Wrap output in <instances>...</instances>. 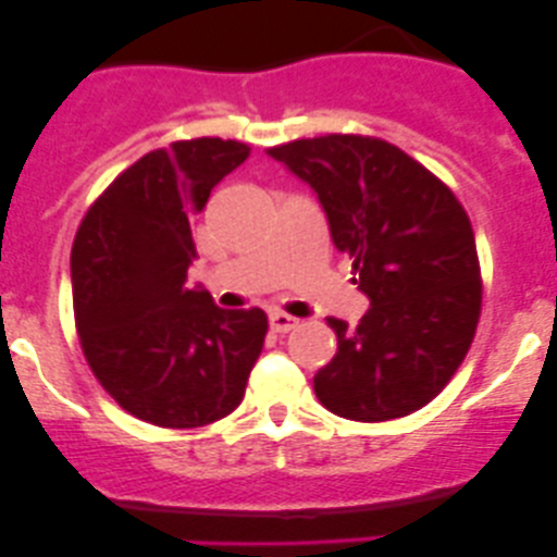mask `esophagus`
I'll return each instance as SVG.
<instances>
[{
	"label": "esophagus",
	"instance_id": "34e87169",
	"mask_svg": "<svg viewBox=\"0 0 557 557\" xmlns=\"http://www.w3.org/2000/svg\"><path fill=\"white\" fill-rule=\"evenodd\" d=\"M269 325H272L277 334H288V331H294L296 325H299V318H294V314H285V312H272L269 314Z\"/></svg>",
	"mask_w": 557,
	"mask_h": 557
}]
</instances>
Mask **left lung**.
Returning <instances> with one entry per match:
<instances>
[{"label": "left lung", "instance_id": "left-lung-1", "mask_svg": "<svg viewBox=\"0 0 557 557\" xmlns=\"http://www.w3.org/2000/svg\"><path fill=\"white\" fill-rule=\"evenodd\" d=\"M269 156L314 190L336 250L372 301L356 329L329 318L339 347L314 374V396L361 423L425 407L450 383L480 320V261L466 210L385 139L329 134Z\"/></svg>", "mask_w": 557, "mask_h": 557}]
</instances>
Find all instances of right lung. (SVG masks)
Listing matches in <instances>:
<instances>
[{"mask_svg": "<svg viewBox=\"0 0 557 557\" xmlns=\"http://www.w3.org/2000/svg\"><path fill=\"white\" fill-rule=\"evenodd\" d=\"M237 139L172 143L112 180L72 245V301L83 352L126 412L161 429H199L239 407L269 320L221 310L201 285L190 215L237 170Z\"/></svg>", "mask_w": 557, "mask_h": 557, "instance_id": "obj_1", "label": "right lung"}]
</instances>
